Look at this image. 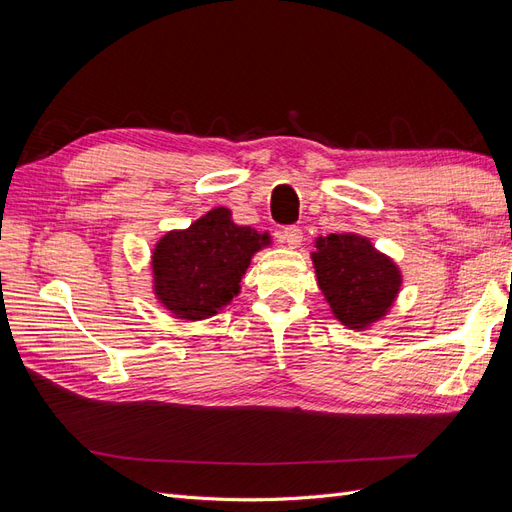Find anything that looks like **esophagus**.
<instances>
[{"label": "esophagus", "mask_w": 512, "mask_h": 512, "mask_svg": "<svg viewBox=\"0 0 512 512\" xmlns=\"http://www.w3.org/2000/svg\"><path fill=\"white\" fill-rule=\"evenodd\" d=\"M282 241L288 245V247H299L301 241H303V230L299 226H286L282 230Z\"/></svg>", "instance_id": "34e87169"}]
</instances>
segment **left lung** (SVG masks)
Wrapping results in <instances>:
<instances>
[{
    "label": "left lung",
    "mask_w": 512,
    "mask_h": 512,
    "mask_svg": "<svg viewBox=\"0 0 512 512\" xmlns=\"http://www.w3.org/2000/svg\"><path fill=\"white\" fill-rule=\"evenodd\" d=\"M312 262L324 301L344 327L361 331L389 314L401 271L367 237L354 232L318 237Z\"/></svg>",
    "instance_id": "left-lung-1"
}]
</instances>
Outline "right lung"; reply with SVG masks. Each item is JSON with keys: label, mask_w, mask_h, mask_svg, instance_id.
<instances>
[{"label": "right lung", "mask_w": 512, "mask_h": 512, "mask_svg": "<svg viewBox=\"0 0 512 512\" xmlns=\"http://www.w3.org/2000/svg\"><path fill=\"white\" fill-rule=\"evenodd\" d=\"M267 245L269 232L239 226L230 209L215 207L153 247V294L181 320L211 318L237 297L252 256Z\"/></svg>", "instance_id": "right-lung-1"}]
</instances>
